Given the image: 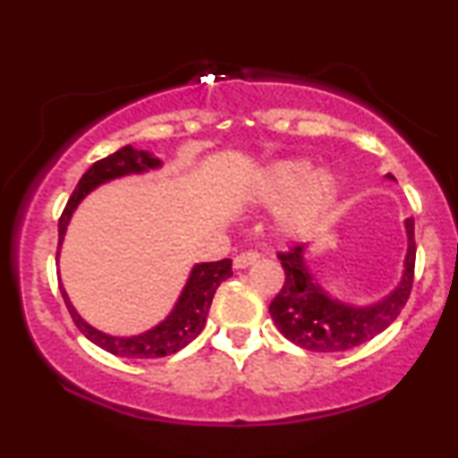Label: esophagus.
<instances>
[{"instance_id": "1", "label": "esophagus", "mask_w": 458, "mask_h": 458, "mask_svg": "<svg viewBox=\"0 0 458 458\" xmlns=\"http://www.w3.org/2000/svg\"><path fill=\"white\" fill-rule=\"evenodd\" d=\"M260 259L259 251H243V254L234 256V269H245V267L254 265Z\"/></svg>"}]
</instances>
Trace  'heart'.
<instances>
[{
    "label": "heart",
    "mask_w": 458,
    "mask_h": 458,
    "mask_svg": "<svg viewBox=\"0 0 458 458\" xmlns=\"http://www.w3.org/2000/svg\"><path fill=\"white\" fill-rule=\"evenodd\" d=\"M335 196V178L329 172L314 174L306 159L277 161L262 172L256 198L267 207L282 208V225L288 233H306L318 222Z\"/></svg>",
    "instance_id": "b5f03b06"
}]
</instances>
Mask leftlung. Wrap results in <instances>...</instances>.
<instances>
[{
	"instance_id": "left-lung-1",
	"label": "left lung",
	"mask_w": 458,
	"mask_h": 458,
	"mask_svg": "<svg viewBox=\"0 0 458 458\" xmlns=\"http://www.w3.org/2000/svg\"><path fill=\"white\" fill-rule=\"evenodd\" d=\"M392 178V174H387ZM407 228V256L401 284L372 306H349V303L331 299L323 288L314 282L303 250L306 245H293L291 250L280 251L277 259L284 267V286L271 301L269 312L276 327L291 343L317 353H335V351L353 349L379 335L396 320L407 303L413 286L415 269V239L413 219L404 222Z\"/></svg>"
}]
</instances>
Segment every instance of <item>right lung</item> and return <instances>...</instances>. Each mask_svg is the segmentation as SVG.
Returning <instances> with one entry per match:
<instances>
[{"instance_id":"right-lung-1","label":"right lung","mask_w":458,"mask_h":458,"mask_svg":"<svg viewBox=\"0 0 458 458\" xmlns=\"http://www.w3.org/2000/svg\"><path fill=\"white\" fill-rule=\"evenodd\" d=\"M161 161L157 157H152L150 152L138 150L133 146H124V148L115 150L114 155L105 157V159L97 161L86 174L81 176L79 185L72 196L68 198L64 211H62L60 224H57V245H62L64 241L66 225L71 222L72 213L79 207L83 198L97 189L103 182L114 181V178L127 176V174H141V172H148L159 167ZM57 256H60V250H57ZM233 276V260L224 259L217 262H202V265H196L191 269V276L182 288L181 297H178L174 310L170 312L163 323L157 325L148 331L140 335H131V338H118V335L103 334V331L94 329L92 325H88L86 320L77 314V310L72 308L71 299H68L66 291L62 288V297H64V303L71 312L72 320L86 335L90 343H94L101 349L107 351V353L118 355V357H133V360H157V357H165L176 353V351L185 349V346L196 340L199 331L204 329V323H207L208 310H211V301L215 297V291L219 288V284Z\"/></svg>"}]
</instances>
